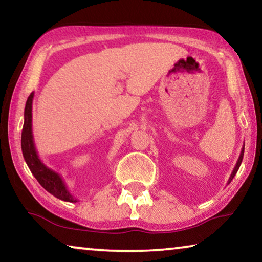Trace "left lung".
<instances>
[{
	"instance_id": "obj_1",
	"label": "left lung",
	"mask_w": 262,
	"mask_h": 262,
	"mask_svg": "<svg viewBox=\"0 0 262 262\" xmlns=\"http://www.w3.org/2000/svg\"><path fill=\"white\" fill-rule=\"evenodd\" d=\"M243 157H244V148H243V150H242V152H241V156H239V158H238V162H237V164H236V166H234V168H233V171H232V173H231V176H230V179H229V181H231L232 179H233V177L236 176V173H237V171H238V168H239V166H241V164H242V161H243Z\"/></svg>"
}]
</instances>
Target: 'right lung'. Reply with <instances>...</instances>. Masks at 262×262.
Segmentation results:
<instances>
[{
	"mask_svg": "<svg viewBox=\"0 0 262 262\" xmlns=\"http://www.w3.org/2000/svg\"><path fill=\"white\" fill-rule=\"evenodd\" d=\"M34 92L29 96L25 104L24 110V126L21 130V151L26 164L35 177V179L39 181L43 188L48 193L54 195L55 198L60 200L67 202H77L78 200L74 195L70 193L67 185L62 177L56 171L52 170L43 163L35 148L33 134H32V103H33Z\"/></svg>",
	"mask_w": 262,
	"mask_h": 262,
	"instance_id": "1",
	"label": "right lung"
}]
</instances>
